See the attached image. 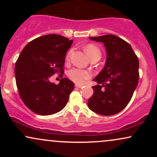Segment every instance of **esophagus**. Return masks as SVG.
<instances>
[{"label":"esophagus","mask_w":157,"mask_h":157,"mask_svg":"<svg viewBox=\"0 0 157 157\" xmlns=\"http://www.w3.org/2000/svg\"><path fill=\"white\" fill-rule=\"evenodd\" d=\"M75 86H76L77 88H80H80L82 87V85H79V84H76V85H75Z\"/></svg>","instance_id":"1"}]
</instances>
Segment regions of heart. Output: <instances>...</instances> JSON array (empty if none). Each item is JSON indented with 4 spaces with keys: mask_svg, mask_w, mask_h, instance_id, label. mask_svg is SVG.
Instances as JSON below:
<instances>
[{
    "mask_svg": "<svg viewBox=\"0 0 157 157\" xmlns=\"http://www.w3.org/2000/svg\"><path fill=\"white\" fill-rule=\"evenodd\" d=\"M85 52H86V55L89 56V57H91L92 56L96 55H101V52H100V50L99 49V48L93 44H89L88 46H86V48H85ZM71 52V50L68 52V55L66 56V58L67 59L69 58ZM68 76L71 80L76 82V83L82 84L85 80H88V79L91 77V73L89 71H86V70L75 68L68 71Z\"/></svg>",
    "mask_w": 157,
    "mask_h": 157,
    "instance_id": "1",
    "label": "heart"
}]
</instances>
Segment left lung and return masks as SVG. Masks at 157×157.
Returning a JSON list of instances; mask_svg holds the SVG:
<instances>
[{
    "instance_id": "obj_1",
    "label": "left lung",
    "mask_w": 157,
    "mask_h": 157,
    "mask_svg": "<svg viewBox=\"0 0 157 157\" xmlns=\"http://www.w3.org/2000/svg\"><path fill=\"white\" fill-rule=\"evenodd\" d=\"M103 44L106 60L102 71L94 79L93 96L88 106L104 116L121 111L130 102L139 80V60L131 45L113 35L89 37Z\"/></svg>"
}]
</instances>
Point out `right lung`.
Segmentation results:
<instances>
[{
	"mask_svg": "<svg viewBox=\"0 0 157 157\" xmlns=\"http://www.w3.org/2000/svg\"><path fill=\"white\" fill-rule=\"evenodd\" d=\"M72 43L73 40L52 34L33 40L21 52L15 67L16 85L21 100L33 112L54 114L67 104L74 82L62 78L55 85L49 78L63 72L66 52Z\"/></svg>",
	"mask_w": 157,
	"mask_h": 157,
	"instance_id": "right-lung-1",
	"label": "right lung"
}]
</instances>
